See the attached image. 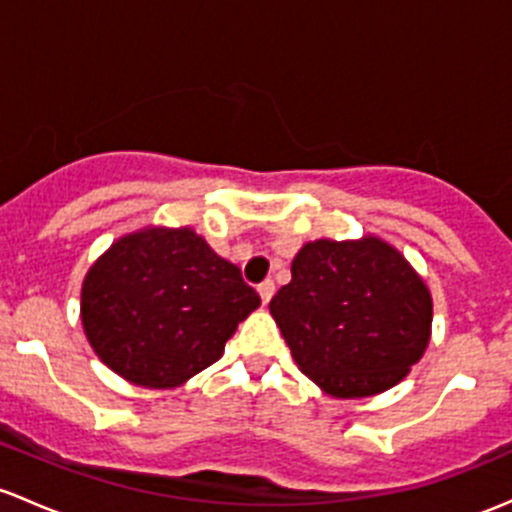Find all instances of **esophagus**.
Listing matches in <instances>:
<instances>
[{"label": "esophagus", "instance_id": "34e87169", "mask_svg": "<svg viewBox=\"0 0 512 512\" xmlns=\"http://www.w3.org/2000/svg\"><path fill=\"white\" fill-rule=\"evenodd\" d=\"M257 294H260L262 304H270V299L274 297V282H272V279H267V282H262L260 287H257Z\"/></svg>", "mask_w": 512, "mask_h": 512}]
</instances>
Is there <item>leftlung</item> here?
<instances>
[{
  "label": "left lung",
  "instance_id": "left-lung-1",
  "mask_svg": "<svg viewBox=\"0 0 512 512\" xmlns=\"http://www.w3.org/2000/svg\"><path fill=\"white\" fill-rule=\"evenodd\" d=\"M270 314L301 373L338 400L395 387L432 338L429 287L378 235L301 245Z\"/></svg>",
  "mask_w": 512,
  "mask_h": 512
}]
</instances>
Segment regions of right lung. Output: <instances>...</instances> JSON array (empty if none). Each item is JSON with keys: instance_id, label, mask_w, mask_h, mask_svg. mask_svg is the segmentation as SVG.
I'll return each instance as SVG.
<instances>
[{"instance_id": "1", "label": "right lung", "mask_w": 512, "mask_h": 512, "mask_svg": "<svg viewBox=\"0 0 512 512\" xmlns=\"http://www.w3.org/2000/svg\"><path fill=\"white\" fill-rule=\"evenodd\" d=\"M260 306L233 262L193 228L147 225L112 242L80 289V321L112 373L171 390L213 365Z\"/></svg>"}]
</instances>
